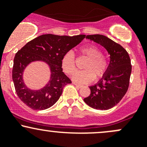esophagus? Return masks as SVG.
<instances>
[{
  "label": "esophagus",
  "mask_w": 147,
  "mask_h": 147,
  "mask_svg": "<svg viewBox=\"0 0 147 147\" xmlns=\"http://www.w3.org/2000/svg\"><path fill=\"white\" fill-rule=\"evenodd\" d=\"M74 84L77 87V88H81V87H82V86L80 85V84H76V83H74Z\"/></svg>",
  "instance_id": "1"
}]
</instances>
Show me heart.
I'll return each mask as SVG.
<instances>
[{"label":"heart","mask_w":147,"mask_h":147,"mask_svg":"<svg viewBox=\"0 0 147 147\" xmlns=\"http://www.w3.org/2000/svg\"><path fill=\"white\" fill-rule=\"evenodd\" d=\"M80 52L88 59L84 66L85 70L77 71L74 74L72 79L80 84L91 82L94 79L103 76L107 69V62L102 56L101 51L94 45H86L80 49ZM61 66L63 71L71 75L76 70L75 54L72 51L66 52L61 59Z\"/></svg>","instance_id":"obj_1"}]
</instances>
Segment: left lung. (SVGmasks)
<instances>
[{"label":"left lung","instance_id":"8db88e82","mask_svg":"<svg viewBox=\"0 0 147 147\" xmlns=\"http://www.w3.org/2000/svg\"><path fill=\"white\" fill-rule=\"evenodd\" d=\"M86 38L105 48L110 55V62L99 81L89 86L91 94L84 101L95 109H110L121 101L129 88L131 73L130 58L121 45L107 36L88 35Z\"/></svg>","mask_w":147,"mask_h":147}]
</instances>
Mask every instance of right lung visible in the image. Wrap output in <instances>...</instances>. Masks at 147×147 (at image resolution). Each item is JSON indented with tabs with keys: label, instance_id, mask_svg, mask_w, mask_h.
<instances>
[{
	"label": "right lung",
	"instance_id": "right-lung-1",
	"mask_svg": "<svg viewBox=\"0 0 147 147\" xmlns=\"http://www.w3.org/2000/svg\"><path fill=\"white\" fill-rule=\"evenodd\" d=\"M85 36L41 35L26 43L16 53L12 78L17 95L26 105L33 110H44L56 104L62 94L63 87L71 83L63 72L62 57L79 44ZM35 61L45 62L51 72L49 82L37 90L28 88L22 78L26 67Z\"/></svg>",
	"mask_w": 147,
	"mask_h": 147
}]
</instances>
